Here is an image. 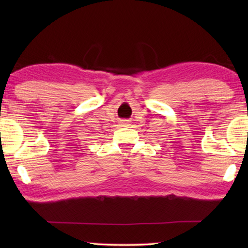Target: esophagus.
Listing matches in <instances>:
<instances>
[{
	"label": "esophagus",
	"mask_w": 248,
	"mask_h": 248,
	"mask_svg": "<svg viewBox=\"0 0 248 248\" xmlns=\"http://www.w3.org/2000/svg\"><path fill=\"white\" fill-rule=\"evenodd\" d=\"M121 126H124V127H126V126H130V122H128V121H122L121 122Z\"/></svg>",
	"instance_id": "1"
}]
</instances>
